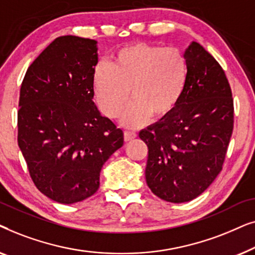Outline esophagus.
<instances>
[{
  "label": "esophagus",
  "mask_w": 255,
  "mask_h": 255,
  "mask_svg": "<svg viewBox=\"0 0 255 255\" xmlns=\"http://www.w3.org/2000/svg\"><path fill=\"white\" fill-rule=\"evenodd\" d=\"M137 137V133L133 131H124V139L125 141H128V140H132V139H134Z\"/></svg>",
  "instance_id": "obj_1"
}]
</instances>
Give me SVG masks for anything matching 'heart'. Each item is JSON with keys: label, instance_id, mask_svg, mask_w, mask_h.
Returning a JSON list of instances; mask_svg holds the SVG:
<instances>
[{"label": "heart", "instance_id": "1", "mask_svg": "<svg viewBox=\"0 0 255 255\" xmlns=\"http://www.w3.org/2000/svg\"><path fill=\"white\" fill-rule=\"evenodd\" d=\"M188 62L175 47L132 44L113 55L110 66L99 64L93 83L97 103L109 118L123 116L127 127H140L149 115L162 118L175 109L186 89Z\"/></svg>", "mask_w": 255, "mask_h": 255}]
</instances>
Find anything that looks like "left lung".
<instances>
[{
    "mask_svg": "<svg viewBox=\"0 0 255 255\" xmlns=\"http://www.w3.org/2000/svg\"><path fill=\"white\" fill-rule=\"evenodd\" d=\"M186 89L169 115L139 132L147 145L146 182L163 201L201 195L221 173L233 131V99L217 60L193 41L184 52Z\"/></svg>",
    "mask_w": 255,
    "mask_h": 255,
    "instance_id": "1",
    "label": "left lung"
}]
</instances>
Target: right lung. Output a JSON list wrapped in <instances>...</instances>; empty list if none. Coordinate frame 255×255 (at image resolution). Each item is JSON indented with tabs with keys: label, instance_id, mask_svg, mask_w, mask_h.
<instances>
[{
	"label": "right lung",
	"instance_id": "add662e5",
	"mask_svg": "<svg viewBox=\"0 0 255 255\" xmlns=\"http://www.w3.org/2000/svg\"><path fill=\"white\" fill-rule=\"evenodd\" d=\"M96 40L58 37L24 76L18 146L34 186L58 203L94 195L102 166L124 142L121 128L94 103Z\"/></svg>",
	"mask_w": 255,
	"mask_h": 255
}]
</instances>
